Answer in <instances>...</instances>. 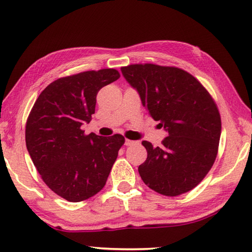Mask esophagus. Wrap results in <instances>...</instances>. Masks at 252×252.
<instances>
[{
    "label": "esophagus",
    "instance_id": "obj_1",
    "mask_svg": "<svg viewBox=\"0 0 252 252\" xmlns=\"http://www.w3.org/2000/svg\"><path fill=\"white\" fill-rule=\"evenodd\" d=\"M135 143L136 141H133V140H129V139H126V142H125L126 146H133Z\"/></svg>",
    "mask_w": 252,
    "mask_h": 252
}]
</instances>
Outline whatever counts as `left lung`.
<instances>
[{
  "instance_id": "8db88e82",
  "label": "left lung",
  "mask_w": 252,
  "mask_h": 252,
  "mask_svg": "<svg viewBox=\"0 0 252 252\" xmlns=\"http://www.w3.org/2000/svg\"><path fill=\"white\" fill-rule=\"evenodd\" d=\"M121 72L168 133L161 147L142 141L148 157L139 165L140 177L169 197L192 190L218 153L221 119L215 101L194 76L178 67L147 63L123 66Z\"/></svg>"
}]
</instances>
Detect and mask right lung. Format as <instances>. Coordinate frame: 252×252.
<instances>
[{
	"label": "right lung",
	"mask_w": 252,
	"mask_h": 252,
	"mask_svg": "<svg viewBox=\"0 0 252 252\" xmlns=\"http://www.w3.org/2000/svg\"><path fill=\"white\" fill-rule=\"evenodd\" d=\"M120 78L114 69L87 71L55 80L34 103L25 127L29 155L45 185L70 202L93 197L105 186L121 134H84L95 112L96 94Z\"/></svg>",
	"instance_id": "obj_1"
}]
</instances>
